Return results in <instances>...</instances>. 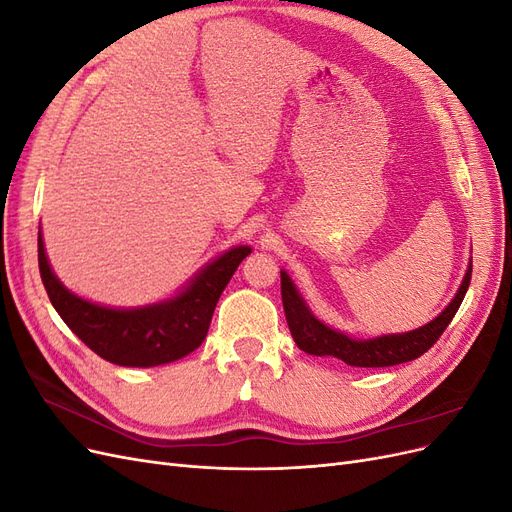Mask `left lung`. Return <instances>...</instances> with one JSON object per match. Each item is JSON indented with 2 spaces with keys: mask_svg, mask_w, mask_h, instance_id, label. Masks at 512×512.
I'll use <instances>...</instances> for the list:
<instances>
[{
  "mask_svg": "<svg viewBox=\"0 0 512 512\" xmlns=\"http://www.w3.org/2000/svg\"><path fill=\"white\" fill-rule=\"evenodd\" d=\"M470 280L472 262L455 299L444 307V312L438 318H433L425 327H418L408 333L380 335L374 339H352L342 331H335L320 322L312 314V309L305 305V299L299 294L297 286L292 284L286 271H282V301L288 329L303 352L314 356H335V359L352 367H391L418 359V356L425 354L438 342L444 329L457 314L463 297H466Z\"/></svg>",
  "mask_w": 512,
  "mask_h": 512,
  "instance_id": "left-lung-1",
  "label": "left lung"
}]
</instances>
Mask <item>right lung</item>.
Here are the masks:
<instances>
[{
  "instance_id": "1",
  "label": "right lung",
  "mask_w": 512,
  "mask_h": 512,
  "mask_svg": "<svg viewBox=\"0 0 512 512\" xmlns=\"http://www.w3.org/2000/svg\"><path fill=\"white\" fill-rule=\"evenodd\" d=\"M252 252L239 245L198 271L177 297L145 307L115 309L76 297L61 284L44 252L38 232V267L46 294L70 331L104 361L123 367H156L173 363L205 342L220 294Z\"/></svg>"
}]
</instances>
